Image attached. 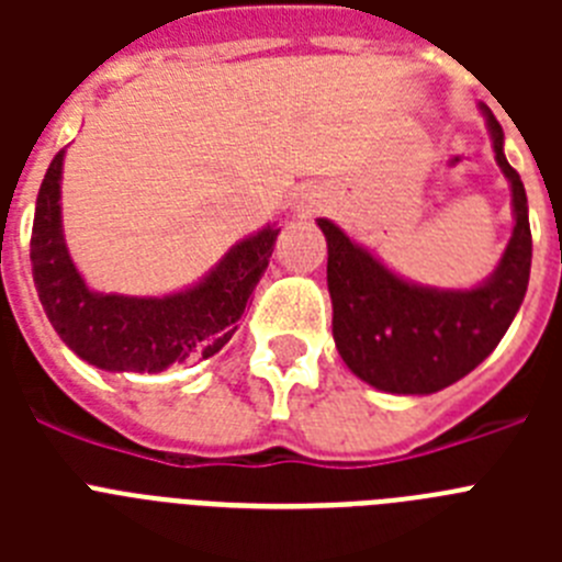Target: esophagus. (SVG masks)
Segmentation results:
<instances>
[{
    "instance_id": "obj_1",
    "label": "esophagus",
    "mask_w": 562,
    "mask_h": 562,
    "mask_svg": "<svg viewBox=\"0 0 562 562\" xmlns=\"http://www.w3.org/2000/svg\"><path fill=\"white\" fill-rule=\"evenodd\" d=\"M312 211H315V202H312V200L301 202V213H312Z\"/></svg>"
}]
</instances>
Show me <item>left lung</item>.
I'll return each mask as SVG.
<instances>
[{
  "instance_id": "left-lung-1",
  "label": "left lung",
  "mask_w": 562,
  "mask_h": 562,
  "mask_svg": "<svg viewBox=\"0 0 562 562\" xmlns=\"http://www.w3.org/2000/svg\"><path fill=\"white\" fill-rule=\"evenodd\" d=\"M495 162L513 193V236L498 267L470 290H439L396 276L335 222L317 220L329 261L331 335L351 374L385 394H436L493 355L524 304L532 231L520 173L506 162L504 128L481 103Z\"/></svg>"
}]
</instances>
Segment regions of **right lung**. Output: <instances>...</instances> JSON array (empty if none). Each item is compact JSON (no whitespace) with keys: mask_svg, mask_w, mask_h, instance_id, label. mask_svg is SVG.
Instances as JSON below:
<instances>
[{"mask_svg":"<svg viewBox=\"0 0 562 562\" xmlns=\"http://www.w3.org/2000/svg\"><path fill=\"white\" fill-rule=\"evenodd\" d=\"M64 154L61 148L44 173L30 238L38 301L58 337L89 366L112 374H160L216 355L238 329L281 227L265 225L236 241L186 290L143 297L89 290L64 238Z\"/></svg>","mask_w":562,"mask_h":562,"instance_id":"obj_1","label":"right lung"}]
</instances>
